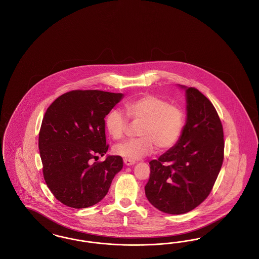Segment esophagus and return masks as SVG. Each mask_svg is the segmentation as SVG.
<instances>
[{"label":"esophagus","mask_w":259,"mask_h":259,"mask_svg":"<svg viewBox=\"0 0 259 259\" xmlns=\"http://www.w3.org/2000/svg\"><path fill=\"white\" fill-rule=\"evenodd\" d=\"M123 162L126 166H132V165L135 164V161L130 160V159H127V158H124Z\"/></svg>","instance_id":"obj_1"}]
</instances>
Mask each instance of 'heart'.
Here are the masks:
<instances>
[{
	"mask_svg": "<svg viewBox=\"0 0 259 259\" xmlns=\"http://www.w3.org/2000/svg\"><path fill=\"white\" fill-rule=\"evenodd\" d=\"M138 124L140 138L113 147V152L130 160L150 154L155 147L159 150L170 148L178 141L184 127V113L166 100L144 95L129 100L122 105V111L111 110L105 117V128L113 140L123 138L129 121Z\"/></svg>",
	"mask_w": 259,
	"mask_h": 259,
	"instance_id": "1",
	"label": "heart"
}]
</instances>
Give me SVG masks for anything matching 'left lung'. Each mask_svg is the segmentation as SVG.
Returning a JSON list of instances; mask_svg holds the SVG:
<instances>
[{
    "label": "left lung",
    "mask_w": 259,
    "mask_h": 259,
    "mask_svg": "<svg viewBox=\"0 0 259 259\" xmlns=\"http://www.w3.org/2000/svg\"><path fill=\"white\" fill-rule=\"evenodd\" d=\"M179 87L185 92V126L176 145L149 162L145 186L149 203L170 214L188 212L208 197L224 151L222 121L209 99L196 88Z\"/></svg>",
    "instance_id": "1"
}]
</instances>
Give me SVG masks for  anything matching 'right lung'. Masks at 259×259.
I'll list each match as a JSON object with an SVG mask.
<instances>
[{
    "label": "right lung",
    "instance_id": "obj_1",
    "mask_svg": "<svg viewBox=\"0 0 259 259\" xmlns=\"http://www.w3.org/2000/svg\"><path fill=\"white\" fill-rule=\"evenodd\" d=\"M122 93L74 90L56 99L47 110L38 149L44 178L50 191L64 205L83 209L99 203L110 189L123 160L107 155L105 117L123 98Z\"/></svg>",
    "mask_w": 259,
    "mask_h": 259
}]
</instances>
